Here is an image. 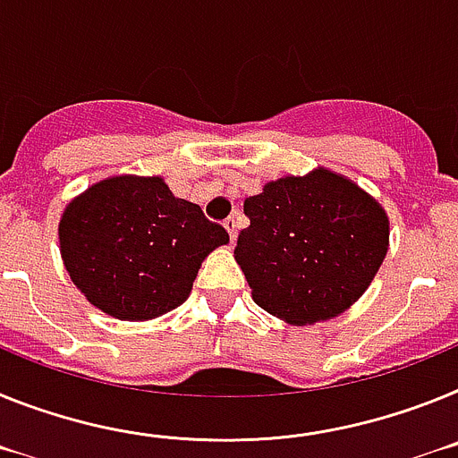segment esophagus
Returning a JSON list of instances; mask_svg holds the SVG:
<instances>
[{
	"instance_id": "obj_1",
	"label": "esophagus",
	"mask_w": 458,
	"mask_h": 458,
	"mask_svg": "<svg viewBox=\"0 0 458 458\" xmlns=\"http://www.w3.org/2000/svg\"><path fill=\"white\" fill-rule=\"evenodd\" d=\"M224 225H225V230H228V234H230V242L237 240V218H234V216L225 218Z\"/></svg>"
}]
</instances>
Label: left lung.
Returning a JSON list of instances; mask_svg holds the SVG:
<instances>
[{
	"mask_svg": "<svg viewBox=\"0 0 458 458\" xmlns=\"http://www.w3.org/2000/svg\"><path fill=\"white\" fill-rule=\"evenodd\" d=\"M244 214L251 225L237 237L234 260L253 301L290 325L344 313L387 256L380 202L327 168L269 182L246 198Z\"/></svg>",
	"mask_w": 458,
	"mask_h": 458,
	"instance_id": "8db88e82",
	"label": "left lung"
}]
</instances>
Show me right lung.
<instances>
[{
	"label": "right lung",
	"mask_w": 458,
	"mask_h": 458,
	"mask_svg": "<svg viewBox=\"0 0 458 458\" xmlns=\"http://www.w3.org/2000/svg\"><path fill=\"white\" fill-rule=\"evenodd\" d=\"M230 237L161 177L119 174L66 205L59 251L75 288L119 320H152L184 304L202 260Z\"/></svg>",
	"instance_id": "1"
}]
</instances>
